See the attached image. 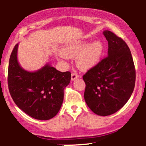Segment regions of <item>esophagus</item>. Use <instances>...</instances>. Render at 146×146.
<instances>
[{
  "instance_id": "1",
  "label": "esophagus",
  "mask_w": 146,
  "mask_h": 146,
  "mask_svg": "<svg viewBox=\"0 0 146 146\" xmlns=\"http://www.w3.org/2000/svg\"><path fill=\"white\" fill-rule=\"evenodd\" d=\"M79 77H80V75H79L78 74H77V73H72V74H71V80H72V81H73V80H76L77 78H78Z\"/></svg>"
}]
</instances>
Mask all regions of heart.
<instances>
[{"mask_svg": "<svg viewBox=\"0 0 146 146\" xmlns=\"http://www.w3.org/2000/svg\"><path fill=\"white\" fill-rule=\"evenodd\" d=\"M103 52V45L100 41L88 44L87 42L80 41L73 43L64 48V55L60 54L62 60H67L68 57H76V64L80 69L86 71L95 66L100 61Z\"/></svg>", "mask_w": 146, "mask_h": 146, "instance_id": "b5f03b06", "label": "heart"}]
</instances>
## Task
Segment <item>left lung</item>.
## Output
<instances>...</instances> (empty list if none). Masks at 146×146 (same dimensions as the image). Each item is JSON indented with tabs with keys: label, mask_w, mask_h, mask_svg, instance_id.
<instances>
[{
	"label": "left lung",
	"mask_w": 146,
	"mask_h": 146,
	"mask_svg": "<svg viewBox=\"0 0 146 146\" xmlns=\"http://www.w3.org/2000/svg\"><path fill=\"white\" fill-rule=\"evenodd\" d=\"M103 33L108 42V56L83 75L84 95L93 113L108 116L128 101L135 88L136 72L125 42L110 31Z\"/></svg>",
	"instance_id": "left-lung-1"
}]
</instances>
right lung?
I'll list each match as a JSON object with an SVG mask.
<instances>
[{"label": "right lung", "instance_id": "obj_1", "mask_svg": "<svg viewBox=\"0 0 146 146\" xmlns=\"http://www.w3.org/2000/svg\"><path fill=\"white\" fill-rule=\"evenodd\" d=\"M18 44L9 58L7 83L10 95L18 108L39 120L54 117L61 108L64 90L71 81V72H60L46 64L36 72L23 69L17 60Z\"/></svg>", "mask_w": 146, "mask_h": 146}]
</instances>
